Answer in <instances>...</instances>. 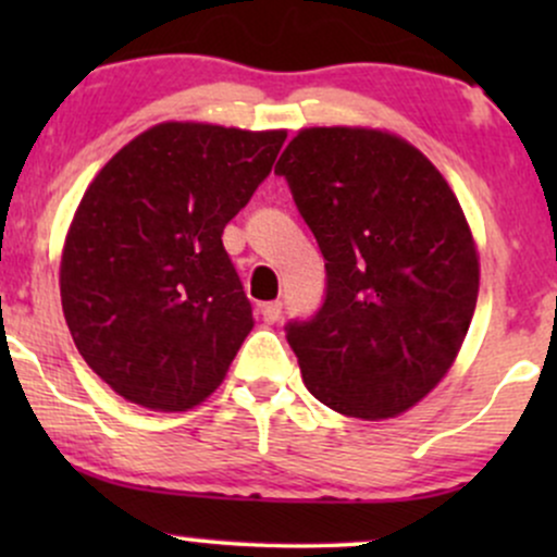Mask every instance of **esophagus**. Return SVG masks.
I'll return each mask as SVG.
<instances>
[{"label":"esophagus","instance_id":"obj_1","mask_svg":"<svg viewBox=\"0 0 557 557\" xmlns=\"http://www.w3.org/2000/svg\"><path fill=\"white\" fill-rule=\"evenodd\" d=\"M283 314V304L280 300H270V304H261V319H264L267 324H274Z\"/></svg>","mask_w":557,"mask_h":557}]
</instances>
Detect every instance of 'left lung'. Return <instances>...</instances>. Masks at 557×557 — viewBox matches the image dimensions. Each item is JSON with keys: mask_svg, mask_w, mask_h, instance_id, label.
<instances>
[{"mask_svg": "<svg viewBox=\"0 0 557 557\" xmlns=\"http://www.w3.org/2000/svg\"><path fill=\"white\" fill-rule=\"evenodd\" d=\"M277 175L327 261V298L287 324L306 387L343 417L395 419L458 359L479 251L458 196L413 144L380 127H300Z\"/></svg>", "mask_w": 557, "mask_h": 557, "instance_id": "8db88e82", "label": "left lung"}]
</instances>
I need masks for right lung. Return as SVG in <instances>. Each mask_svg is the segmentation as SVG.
I'll return each instance as SVG.
<instances>
[{"label":"right lung","instance_id":"1","mask_svg":"<svg viewBox=\"0 0 557 557\" xmlns=\"http://www.w3.org/2000/svg\"><path fill=\"white\" fill-rule=\"evenodd\" d=\"M287 131L168 120L104 164L60 259L75 348L120 398L188 411L253 330L222 230L270 175Z\"/></svg>","mask_w":557,"mask_h":557}]
</instances>
